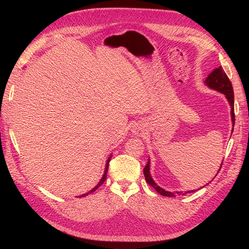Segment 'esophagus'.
Returning <instances> with one entry per match:
<instances>
[{
  "label": "esophagus",
  "mask_w": 249,
  "mask_h": 249,
  "mask_svg": "<svg viewBox=\"0 0 249 249\" xmlns=\"http://www.w3.org/2000/svg\"><path fill=\"white\" fill-rule=\"evenodd\" d=\"M133 132L135 133V135H137V136H141V135H143V133H144V132H143V130H142V127H140V126L135 127Z\"/></svg>",
  "instance_id": "obj_1"
}]
</instances>
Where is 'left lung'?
Masks as SVG:
<instances>
[{
  "instance_id": "obj_1",
  "label": "left lung",
  "mask_w": 249,
  "mask_h": 249,
  "mask_svg": "<svg viewBox=\"0 0 249 249\" xmlns=\"http://www.w3.org/2000/svg\"><path fill=\"white\" fill-rule=\"evenodd\" d=\"M205 84L209 88L216 90V91L224 94L225 97H227V100H228L230 106H231V117L232 130H233V125H235V112H233V90H232V86H231V83L230 79L228 78L227 73L224 72V71H223V69H222L221 66L218 67V69H215L212 72L209 74V76L207 77V79L205 80ZM222 163L220 165L219 170L221 169ZM149 168H150V161L148 159L146 166L144 167V169H143V173H144L145 180L147 182V184H149L153 188H155L156 191L159 193V194L163 195V196L170 197V196H176V194H183V195H185L187 193H191V192L196 191V190H190V191H186V192H170V191L164 190L163 188H161L160 186H158L156 184L154 178H152V176H150ZM219 170H218V172H219ZM217 173H216V176H217ZM205 186H202V187H205Z\"/></svg>"
}]
</instances>
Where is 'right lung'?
<instances>
[{"mask_svg": "<svg viewBox=\"0 0 249 249\" xmlns=\"http://www.w3.org/2000/svg\"><path fill=\"white\" fill-rule=\"evenodd\" d=\"M111 158H112V155H110V157L108 158V160H107V162H106V167H105V171H104V175H103V177H102V178H101V180L99 183H97V185L94 187V188H92L91 190H90L89 192H87V193H84V194H82V195H80L79 197H84V196H86V195H88V194H90V193H92V192H94L97 188H99L101 185H103L104 184V182L105 180H106V178H107V172H108V167H109V162H110V160H111Z\"/></svg>", "mask_w": 249, "mask_h": 249, "instance_id": "1", "label": "right lung"}]
</instances>
